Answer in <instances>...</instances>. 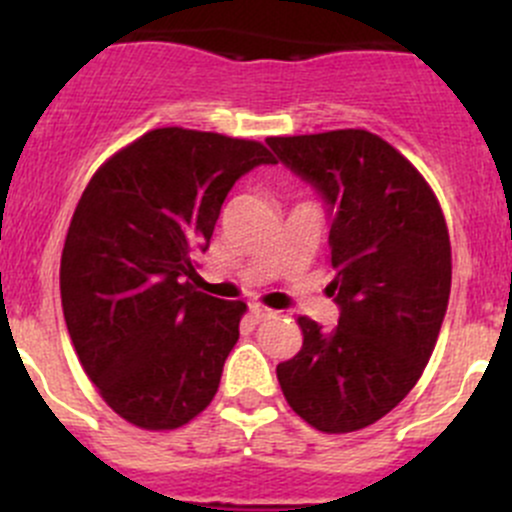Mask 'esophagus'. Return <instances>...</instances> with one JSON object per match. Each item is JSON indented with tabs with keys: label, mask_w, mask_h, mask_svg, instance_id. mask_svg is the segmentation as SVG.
Instances as JSON below:
<instances>
[{
	"label": "esophagus",
	"mask_w": 512,
	"mask_h": 512,
	"mask_svg": "<svg viewBox=\"0 0 512 512\" xmlns=\"http://www.w3.org/2000/svg\"><path fill=\"white\" fill-rule=\"evenodd\" d=\"M250 314L252 317L257 319V322H262V319H270V317H275V309H270V307H265V304H260V302H252L250 304Z\"/></svg>",
	"instance_id": "esophagus-1"
}]
</instances>
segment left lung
Listing matches in <instances>:
<instances>
[{
	"mask_svg": "<svg viewBox=\"0 0 512 512\" xmlns=\"http://www.w3.org/2000/svg\"><path fill=\"white\" fill-rule=\"evenodd\" d=\"M332 210L339 324L299 317L302 349L277 364L282 394L324 433L371 426L421 379L451 294V240L436 193L391 143L364 128L267 138Z\"/></svg>",
	"mask_w": 512,
	"mask_h": 512,
	"instance_id": "1",
	"label": "left lung"
}]
</instances>
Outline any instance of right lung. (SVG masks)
Returning <instances> with one entry per match:
<instances>
[{
    "mask_svg": "<svg viewBox=\"0 0 512 512\" xmlns=\"http://www.w3.org/2000/svg\"><path fill=\"white\" fill-rule=\"evenodd\" d=\"M277 163L260 141L156 128L86 185L61 252V307L101 399L146 431L193 421L218 394L245 302L198 292L205 252L240 175Z\"/></svg>",
    "mask_w": 512,
    "mask_h": 512,
    "instance_id": "obj_1",
    "label": "right lung"
}]
</instances>
